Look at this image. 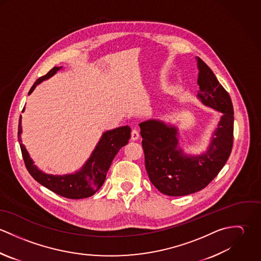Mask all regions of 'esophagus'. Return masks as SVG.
Returning <instances> with one entry per match:
<instances>
[{
  "mask_svg": "<svg viewBox=\"0 0 261 261\" xmlns=\"http://www.w3.org/2000/svg\"><path fill=\"white\" fill-rule=\"evenodd\" d=\"M130 138L133 141H138L139 138H140V134L137 129H133L132 130V134H130Z\"/></svg>",
  "mask_w": 261,
  "mask_h": 261,
  "instance_id": "obj_1",
  "label": "esophagus"
}]
</instances>
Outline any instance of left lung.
I'll list each match as a JSON object with an SVG mask.
<instances>
[{
    "label": "left lung",
    "instance_id": "8db88e82",
    "mask_svg": "<svg viewBox=\"0 0 261 261\" xmlns=\"http://www.w3.org/2000/svg\"><path fill=\"white\" fill-rule=\"evenodd\" d=\"M197 97L207 108L221 112L209 146L200 154H188L180 146L179 128L152 118L140 123L146 170L161 193L179 197L207 186L221 171L233 146L234 112L231 98L213 71L198 57Z\"/></svg>",
    "mask_w": 261,
    "mask_h": 261
}]
</instances>
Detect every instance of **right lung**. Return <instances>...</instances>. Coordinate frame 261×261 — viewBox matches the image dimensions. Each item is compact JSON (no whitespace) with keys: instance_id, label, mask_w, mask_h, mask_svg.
Returning a JSON list of instances; mask_svg holds the SVG:
<instances>
[{"instance_id":"right-lung-1","label":"right lung","mask_w":261,"mask_h":261,"mask_svg":"<svg viewBox=\"0 0 261 261\" xmlns=\"http://www.w3.org/2000/svg\"><path fill=\"white\" fill-rule=\"evenodd\" d=\"M61 69L62 66L54 67L45 76L38 78L28 94L30 95L41 82L52 77ZM24 111L25 108L22 112ZM21 134L22 115L19 119L18 140L26 168L38 183L62 197L68 199H83L94 195L105 183L112 160L118 150L128 143L130 138V127L124 125L105 132L84 165L75 173L66 175L46 174L39 170L36 165H34L25 146L22 144Z\"/></svg>"}]
</instances>
